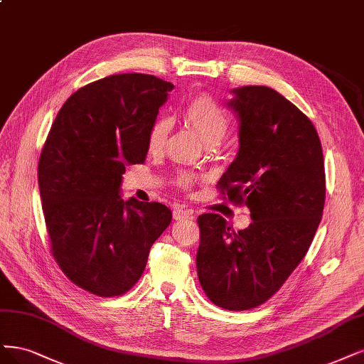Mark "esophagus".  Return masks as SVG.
<instances>
[{
	"instance_id": "obj_1",
	"label": "esophagus",
	"mask_w": 364,
	"mask_h": 364,
	"mask_svg": "<svg viewBox=\"0 0 364 364\" xmlns=\"http://www.w3.org/2000/svg\"><path fill=\"white\" fill-rule=\"evenodd\" d=\"M193 214H194V212L190 210V209L176 208L173 210V218L176 221H181V220H186V218H193Z\"/></svg>"
}]
</instances>
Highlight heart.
<instances>
[{
	"mask_svg": "<svg viewBox=\"0 0 364 364\" xmlns=\"http://www.w3.org/2000/svg\"><path fill=\"white\" fill-rule=\"evenodd\" d=\"M185 122L200 135L206 146H218L229 129V117L225 111L209 96H197L183 109ZM171 129L168 119L161 117L149 129L147 146L150 152H159L164 147ZM179 185L188 188L193 183V176L181 174Z\"/></svg>",
	"mask_w": 364,
	"mask_h": 364,
	"instance_id": "1",
	"label": "heart"
}]
</instances>
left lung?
<instances>
[{"label": "left lung", "instance_id": "1", "mask_svg": "<svg viewBox=\"0 0 364 364\" xmlns=\"http://www.w3.org/2000/svg\"><path fill=\"white\" fill-rule=\"evenodd\" d=\"M232 93L240 149L218 185L253 221L233 232L218 214L200 215L196 262L212 303L248 310L277 292L304 259L322 217L325 171L318 132L292 102L265 85Z\"/></svg>", "mask_w": 364, "mask_h": 364}]
</instances>
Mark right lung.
Segmentation results:
<instances>
[{
  "instance_id": "1",
  "label": "right lung",
  "mask_w": 364,
  "mask_h": 364,
  "mask_svg": "<svg viewBox=\"0 0 364 364\" xmlns=\"http://www.w3.org/2000/svg\"><path fill=\"white\" fill-rule=\"evenodd\" d=\"M173 87L144 73L87 84L61 107L42 149L37 176L53 255L95 295L129 291L171 223L166 205L123 200L120 186L127 166L144 161Z\"/></svg>"
}]
</instances>
